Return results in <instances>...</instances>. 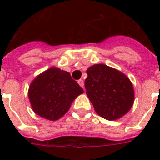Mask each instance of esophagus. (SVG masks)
<instances>
[{
	"label": "esophagus",
	"mask_w": 160,
	"mask_h": 160,
	"mask_svg": "<svg viewBox=\"0 0 160 160\" xmlns=\"http://www.w3.org/2000/svg\"><path fill=\"white\" fill-rule=\"evenodd\" d=\"M78 84L81 86V87L84 89V81H83V80H78Z\"/></svg>",
	"instance_id": "esophagus-1"
}]
</instances>
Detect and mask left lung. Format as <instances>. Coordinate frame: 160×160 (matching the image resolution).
Here are the masks:
<instances>
[{"instance_id":"obj_1","label":"left lung","mask_w":160,"mask_h":160,"mask_svg":"<svg viewBox=\"0 0 160 160\" xmlns=\"http://www.w3.org/2000/svg\"><path fill=\"white\" fill-rule=\"evenodd\" d=\"M86 73V95L100 116L115 120L129 111L134 104V90L124 73L104 64L90 66Z\"/></svg>"}]
</instances>
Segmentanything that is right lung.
Returning <instances> with one entry per match:
<instances>
[{"label": "right lung", "instance_id": "obj_1", "mask_svg": "<svg viewBox=\"0 0 160 160\" xmlns=\"http://www.w3.org/2000/svg\"><path fill=\"white\" fill-rule=\"evenodd\" d=\"M83 93L70 73L53 66L31 81L28 97L37 115L55 121L67 113L75 99Z\"/></svg>", "mask_w": 160, "mask_h": 160}]
</instances>
